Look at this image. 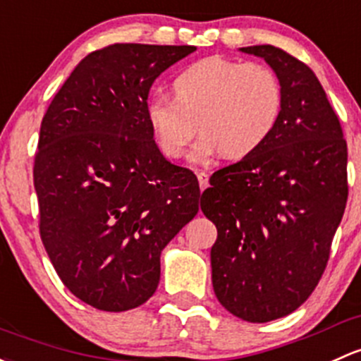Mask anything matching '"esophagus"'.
Here are the masks:
<instances>
[{"label":"esophagus","instance_id":"obj_1","mask_svg":"<svg viewBox=\"0 0 361 361\" xmlns=\"http://www.w3.org/2000/svg\"><path fill=\"white\" fill-rule=\"evenodd\" d=\"M197 180H199V185L202 190L209 185V176H207V173H204V171H197Z\"/></svg>","mask_w":361,"mask_h":361}]
</instances>
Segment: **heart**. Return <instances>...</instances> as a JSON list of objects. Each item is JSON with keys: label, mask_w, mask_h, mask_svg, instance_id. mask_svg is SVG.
Segmentation results:
<instances>
[{"label": "heart", "mask_w": 361, "mask_h": 361, "mask_svg": "<svg viewBox=\"0 0 361 361\" xmlns=\"http://www.w3.org/2000/svg\"><path fill=\"white\" fill-rule=\"evenodd\" d=\"M174 98L159 94L147 104V123L159 150L169 159L187 152L197 124L202 138L195 161L221 154L240 161L257 152L275 131L283 109L279 75L264 63L207 56L173 81Z\"/></svg>", "instance_id": "b5f03b06"}]
</instances>
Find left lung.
Returning <instances> with one entry per match:
<instances>
[{
    "label": "left lung",
    "mask_w": 361,
    "mask_h": 361,
    "mask_svg": "<svg viewBox=\"0 0 361 361\" xmlns=\"http://www.w3.org/2000/svg\"><path fill=\"white\" fill-rule=\"evenodd\" d=\"M261 56L282 82L273 135L249 157L218 169L200 209L218 230L212 287L252 324L298 310L320 282L348 200V145L339 117L306 63L271 44Z\"/></svg>",
    "instance_id": "8db88e82"
}]
</instances>
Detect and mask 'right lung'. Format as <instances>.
Instances as JSON below:
<instances>
[{
    "mask_svg": "<svg viewBox=\"0 0 361 361\" xmlns=\"http://www.w3.org/2000/svg\"><path fill=\"white\" fill-rule=\"evenodd\" d=\"M195 50L116 43L91 51L41 121V240L63 286L97 310L149 301L162 249L199 211L197 176L161 154L145 114L155 79Z\"/></svg>",
    "mask_w": 361,
    "mask_h": 361,
    "instance_id": "1",
    "label": "right lung"
}]
</instances>
